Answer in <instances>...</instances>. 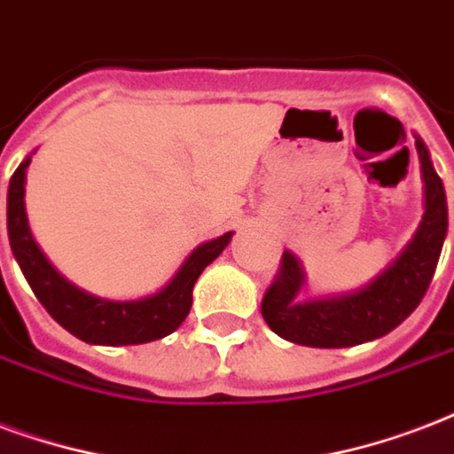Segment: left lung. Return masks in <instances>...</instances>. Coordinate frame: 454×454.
I'll return each instance as SVG.
<instances>
[{
    "label": "left lung",
    "mask_w": 454,
    "mask_h": 454,
    "mask_svg": "<svg viewBox=\"0 0 454 454\" xmlns=\"http://www.w3.org/2000/svg\"><path fill=\"white\" fill-rule=\"evenodd\" d=\"M417 152L424 173L427 212L407 247L362 290L309 302H297L304 271L295 254L283 252L278 273L262 300V317L273 333L307 348H352L390 333L419 307L448 233V202L441 176L419 137Z\"/></svg>",
    "instance_id": "left-lung-1"
}]
</instances>
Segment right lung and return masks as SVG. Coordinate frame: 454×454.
Returning a JSON list of instances; mask_svg holds the SVG:
<instances>
[{"label":"right lung","instance_id":"right-lung-1","mask_svg":"<svg viewBox=\"0 0 454 454\" xmlns=\"http://www.w3.org/2000/svg\"><path fill=\"white\" fill-rule=\"evenodd\" d=\"M27 164L30 157L20 161L9 183L6 228L13 257L51 319L90 345H140L159 340L181 326L192 307V288L200 273L226 250L233 233H223L195 247L171 281L154 295L130 302L102 300L66 281L33 240L23 202Z\"/></svg>","mask_w":454,"mask_h":454}]
</instances>
